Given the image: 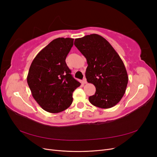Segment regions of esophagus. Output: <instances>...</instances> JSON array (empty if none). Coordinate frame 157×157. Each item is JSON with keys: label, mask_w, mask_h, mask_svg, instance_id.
Here are the masks:
<instances>
[{"label": "esophagus", "mask_w": 157, "mask_h": 157, "mask_svg": "<svg viewBox=\"0 0 157 157\" xmlns=\"http://www.w3.org/2000/svg\"><path fill=\"white\" fill-rule=\"evenodd\" d=\"M82 82H83V83H84V84H86V83H87V81H86V78L84 77V78H83V80H82Z\"/></svg>", "instance_id": "34e87169"}]
</instances>
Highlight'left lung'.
Instances as JSON below:
<instances>
[{
	"instance_id": "obj_1",
	"label": "left lung",
	"mask_w": 157,
	"mask_h": 157,
	"mask_svg": "<svg viewBox=\"0 0 157 157\" xmlns=\"http://www.w3.org/2000/svg\"><path fill=\"white\" fill-rule=\"evenodd\" d=\"M75 46L87 60V82L96 87L89 97L93 105L108 109L121 101L128 82L127 71L121 57L104 38L97 34L76 39Z\"/></svg>"
}]
</instances>
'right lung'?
<instances>
[{"label":"right lung","instance_id":"1","mask_svg":"<svg viewBox=\"0 0 157 157\" xmlns=\"http://www.w3.org/2000/svg\"><path fill=\"white\" fill-rule=\"evenodd\" d=\"M73 39L58 38L50 42L32 61L27 77L32 96L44 111L58 113L73 102V92L80 83L71 75L65 59Z\"/></svg>","mask_w":157,"mask_h":157}]
</instances>
